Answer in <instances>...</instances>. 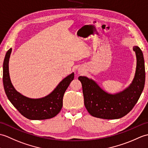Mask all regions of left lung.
I'll return each mask as SVG.
<instances>
[{"instance_id": "obj_1", "label": "left lung", "mask_w": 148, "mask_h": 148, "mask_svg": "<svg viewBox=\"0 0 148 148\" xmlns=\"http://www.w3.org/2000/svg\"><path fill=\"white\" fill-rule=\"evenodd\" d=\"M137 58L135 77L129 87L115 94L104 91L94 80L86 77H78L82 85L84 104L92 116L103 119H118L125 116L138 101L145 84V66L142 51L133 47Z\"/></svg>"}]
</instances>
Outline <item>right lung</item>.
<instances>
[{
	"instance_id": "right-lung-1",
	"label": "right lung",
	"mask_w": 148,
	"mask_h": 148,
	"mask_svg": "<svg viewBox=\"0 0 148 148\" xmlns=\"http://www.w3.org/2000/svg\"><path fill=\"white\" fill-rule=\"evenodd\" d=\"M11 51V48L6 52L3 63V84L8 99L28 119L45 120L56 116L63 107L64 94L73 80L74 73L64 78L48 96L40 99L28 98L16 90L10 79L9 60Z\"/></svg>"
}]
</instances>
